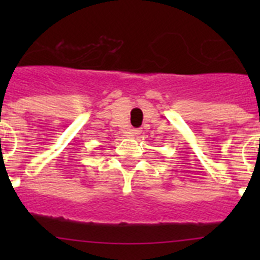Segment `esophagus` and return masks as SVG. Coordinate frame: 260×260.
<instances>
[{"instance_id": "esophagus-1", "label": "esophagus", "mask_w": 260, "mask_h": 260, "mask_svg": "<svg viewBox=\"0 0 260 260\" xmlns=\"http://www.w3.org/2000/svg\"><path fill=\"white\" fill-rule=\"evenodd\" d=\"M138 134H141V130H138V128H130V130H128V135H130V137H135V135Z\"/></svg>"}]
</instances>
